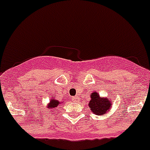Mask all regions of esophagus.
I'll use <instances>...</instances> for the list:
<instances>
[{
    "instance_id": "obj_1",
    "label": "esophagus",
    "mask_w": 150,
    "mask_h": 150,
    "mask_svg": "<svg viewBox=\"0 0 150 150\" xmlns=\"http://www.w3.org/2000/svg\"><path fill=\"white\" fill-rule=\"evenodd\" d=\"M77 99H78V97L77 96L73 97V100H74V101H76V100H77Z\"/></svg>"
}]
</instances>
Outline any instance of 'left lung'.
Here are the masks:
<instances>
[{"instance_id":"1","label":"left lung","mask_w":150,"mask_h":150,"mask_svg":"<svg viewBox=\"0 0 150 150\" xmlns=\"http://www.w3.org/2000/svg\"><path fill=\"white\" fill-rule=\"evenodd\" d=\"M88 107L94 114L104 115L112 108V100L107 97H101L97 91H94L90 95Z\"/></svg>"}]
</instances>
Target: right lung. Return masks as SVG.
Here are the masks:
<instances>
[{
    "mask_svg": "<svg viewBox=\"0 0 150 150\" xmlns=\"http://www.w3.org/2000/svg\"><path fill=\"white\" fill-rule=\"evenodd\" d=\"M61 104V102L59 101V100H57L55 99V98H53V97H52L51 99H50V102H49L48 104H47V108L49 109H52V108H55L57 107L59 104Z\"/></svg>",
    "mask_w": 150,
    "mask_h": 150,
    "instance_id": "1",
    "label": "right lung"
}]
</instances>
